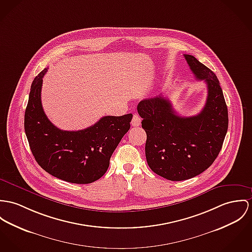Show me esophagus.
Returning <instances> with one entry per match:
<instances>
[{
    "label": "esophagus",
    "mask_w": 252,
    "mask_h": 252,
    "mask_svg": "<svg viewBox=\"0 0 252 252\" xmlns=\"http://www.w3.org/2000/svg\"><path fill=\"white\" fill-rule=\"evenodd\" d=\"M141 118L138 116L137 114H135L133 118H132V121H131V125L132 126H139L141 125Z\"/></svg>",
    "instance_id": "obj_1"
}]
</instances>
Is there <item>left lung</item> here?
I'll use <instances>...</instances> for the list:
<instances>
[{"mask_svg": "<svg viewBox=\"0 0 252 252\" xmlns=\"http://www.w3.org/2000/svg\"><path fill=\"white\" fill-rule=\"evenodd\" d=\"M184 58L195 78L207 84L202 110L194 116H179L171 101L161 95L137 105L147 133L148 165L172 181L186 180L207 170L220 154L228 128L227 106L217 76L193 56Z\"/></svg>", "mask_w": 252, "mask_h": 252, "instance_id": "left-lung-1", "label": "left lung"}]
</instances>
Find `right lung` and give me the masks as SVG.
Returning a JSON list of instances; mask_svg holds the SVG:
<instances>
[{"label":"right lung","mask_w":252,"mask_h":252,"mask_svg":"<svg viewBox=\"0 0 252 252\" xmlns=\"http://www.w3.org/2000/svg\"><path fill=\"white\" fill-rule=\"evenodd\" d=\"M47 71L45 68L32 81L25 112L31 151L47 173L71 183H92L106 173L111 155L130 128L132 114L102 117L78 131L59 129L42 107L41 88Z\"/></svg>","instance_id":"1"}]
</instances>
